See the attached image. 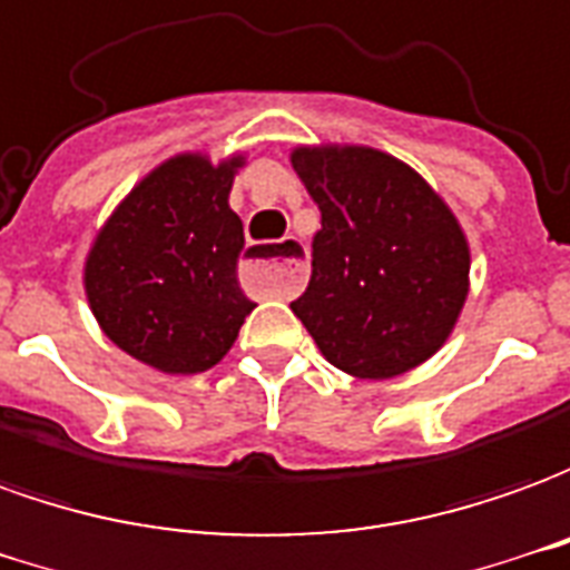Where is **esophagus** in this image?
Instances as JSON below:
<instances>
[{
	"label": "esophagus",
	"mask_w": 570,
	"mask_h": 570,
	"mask_svg": "<svg viewBox=\"0 0 570 570\" xmlns=\"http://www.w3.org/2000/svg\"><path fill=\"white\" fill-rule=\"evenodd\" d=\"M276 252V257H248L245 278L257 292L288 297L306 282V245L294 236H285Z\"/></svg>",
	"instance_id": "34e87169"
}]
</instances>
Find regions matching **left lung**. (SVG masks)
I'll return each instance as SVG.
<instances>
[{"instance_id":"1","label":"left lung","mask_w":570,"mask_h":570,"mask_svg":"<svg viewBox=\"0 0 570 570\" xmlns=\"http://www.w3.org/2000/svg\"><path fill=\"white\" fill-rule=\"evenodd\" d=\"M292 165L322 212L294 316L353 377L381 381L426 362L466 301L470 248L454 214L377 149L301 147Z\"/></svg>"}]
</instances>
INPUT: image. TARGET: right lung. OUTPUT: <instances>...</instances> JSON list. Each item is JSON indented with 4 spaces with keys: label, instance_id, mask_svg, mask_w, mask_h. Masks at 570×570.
I'll use <instances>...</instances> for the list:
<instances>
[{
    "label": "right lung",
    "instance_id": "right-lung-1",
    "mask_svg": "<svg viewBox=\"0 0 570 570\" xmlns=\"http://www.w3.org/2000/svg\"><path fill=\"white\" fill-rule=\"evenodd\" d=\"M239 165L202 156L159 165L88 254L85 292L104 334L165 374L217 365L254 309L236 276L245 233L227 202Z\"/></svg>",
    "mask_w": 570,
    "mask_h": 570
}]
</instances>
